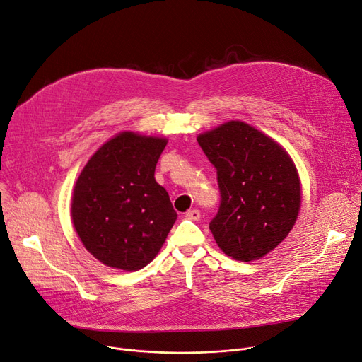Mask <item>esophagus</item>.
Listing matches in <instances>:
<instances>
[{
  "label": "esophagus",
  "mask_w": 362,
  "mask_h": 362,
  "mask_svg": "<svg viewBox=\"0 0 362 362\" xmlns=\"http://www.w3.org/2000/svg\"><path fill=\"white\" fill-rule=\"evenodd\" d=\"M185 217L189 218V220H194V222H197V220H199V217H201V213H199V210H189V211L186 213Z\"/></svg>",
  "instance_id": "1"
}]
</instances>
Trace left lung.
Listing matches in <instances>:
<instances>
[{"label": "left lung", "mask_w": 362, "mask_h": 362, "mask_svg": "<svg viewBox=\"0 0 362 362\" xmlns=\"http://www.w3.org/2000/svg\"><path fill=\"white\" fill-rule=\"evenodd\" d=\"M217 170L222 202L210 230L235 260L251 262L276 248L293 229L302 185L288 152L271 136L232 119L197 137Z\"/></svg>", "instance_id": "left-lung-1"}]
</instances>
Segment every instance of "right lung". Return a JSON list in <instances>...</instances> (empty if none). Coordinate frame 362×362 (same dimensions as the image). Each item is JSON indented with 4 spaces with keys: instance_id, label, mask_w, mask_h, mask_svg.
I'll return each mask as SVG.
<instances>
[{
    "instance_id": "obj_1",
    "label": "right lung",
    "mask_w": 362,
    "mask_h": 362,
    "mask_svg": "<svg viewBox=\"0 0 362 362\" xmlns=\"http://www.w3.org/2000/svg\"><path fill=\"white\" fill-rule=\"evenodd\" d=\"M167 142L161 136L121 132L90 156L75 182V232L88 253L109 268H145L176 222L168 192L155 180Z\"/></svg>"
}]
</instances>
